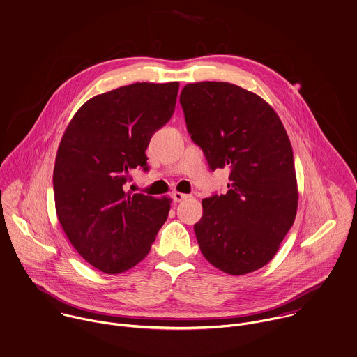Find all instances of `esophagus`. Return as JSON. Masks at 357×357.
Wrapping results in <instances>:
<instances>
[{
	"label": "esophagus",
	"mask_w": 357,
	"mask_h": 357,
	"mask_svg": "<svg viewBox=\"0 0 357 357\" xmlns=\"http://www.w3.org/2000/svg\"><path fill=\"white\" fill-rule=\"evenodd\" d=\"M172 198H174V201H175V202H182L183 199H188V198H190V196H189V195H183V193H179V192H174Z\"/></svg>",
	"instance_id": "obj_1"
}]
</instances>
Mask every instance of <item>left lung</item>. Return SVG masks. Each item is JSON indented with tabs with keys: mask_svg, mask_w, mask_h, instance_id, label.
<instances>
[{
	"mask_svg": "<svg viewBox=\"0 0 357 357\" xmlns=\"http://www.w3.org/2000/svg\"><path fill=\"white\" fill-rule=\"evenodd\" d=\"M179 101L209 168L231 169L229 192L201 201L195 225L201 253L226 274L253 273L277 255L297 213L287 132L267 101L233 83H189Z\"/></svg>",
	"mask_w": 357,
	"mask_h": 357,
	"instance_id": "8db88e82",
	"label": "left lung"
}]
</instances>
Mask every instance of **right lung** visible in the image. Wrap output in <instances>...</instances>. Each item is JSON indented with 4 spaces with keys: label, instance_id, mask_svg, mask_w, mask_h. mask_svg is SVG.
Returning a JSON list of instances; mask_svg holds the SVG:
<instances>
[{
    "label": "right lung",
    "instance_id": "add662e5",
    "mask_svg": "<svg viewBox=\"0 0 357 357\" xmlns=\"http://www.w3.org/2000/svg\"><path fill=\"white\" fill-rule=\"evenodd\" d=\"M179 83H132L86 101L57 149L53 190L59 222L80 256L120 274L137 266L167 220L171 198L124 190L130 171L171 119Z\"/></svg>",
    "mask_w": 357,
    "mask_h": 357
}]
</instances>
